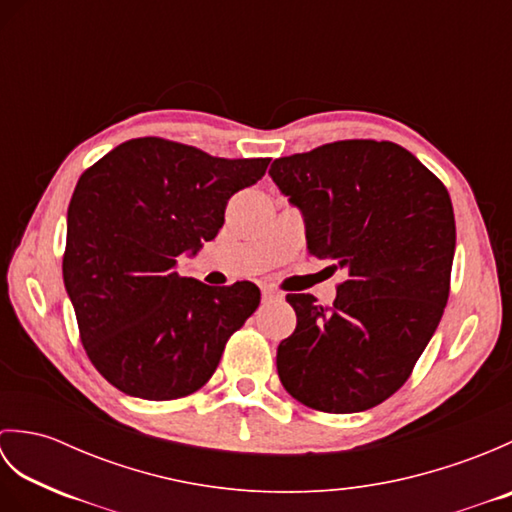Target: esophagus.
I'll list each match as a JSON object with an SVG mask.
<instances>
[{"mask_svg":"<svg viewBox=\"0 0 512 512\" xmlns=\"http://www.w3.org/2000/svg\"><path fill=\"white\" fill-rule=\"evenodd\" d=\"M262 299H264V301H277V299H281V295H279V292H275V290L264 288V290H262Z\"/></svg>","mask_w":512,"mask_h":512,"instance_id":"esophagus-1","label":"esophagus"}]
</instances>
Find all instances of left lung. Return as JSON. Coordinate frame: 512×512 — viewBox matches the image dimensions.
Returning a JSON list of instances; mask_svg holds the SVG:
<instances>
[{"instance_id": "left-lung-1", "label": "left lung", "mask_w": 512, "mask_h": 512, "mask_svg": "<svg viewBox=\"0 0 512 512\" xmlns=\"http://www.w3.org/2000/svg\"><path fill=\"white\" fill-rule=\"evenodd\" d=\"M268 173L301 211L308 253L345 270L332 308L286 297L297 328L277 347L281 383L312 409H372L405 385L447 306L449 191L389 140H339L277 158Z\"/></svg>"}]
</instances>
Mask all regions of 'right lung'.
Masks as SVG:
<instances>
[{
  "label": "right lung",
  "instance_id": "obj_1",
  "mask_svg": "<svg viewBox=\"0 0 512 512\" xmlns=\"http://www.w3.org/2000/svg\"><path fill=\"white\" fill-rule=\"evenodd\" d=\"M268 162L149 136L118 145L76 182L63 284L92 365L123 394H193L257 310L250 281L213 288L180 277L176 262L211 242L231 195L262 180Z\"/></svg>",
  "mask_w": 512,
  "mask_h": 512
}]
</instances>
